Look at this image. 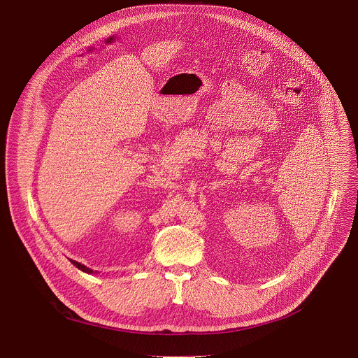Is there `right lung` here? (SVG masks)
Masks as SVG:
<instances>
[{
  "label": "right lung",
  "instance_id": "obj_1",
  "mask_svg": "<svg viewBox=\"0 0 358 358\" xmlns=\"http://www.w3.org/2000/svg\"><path fill=\"white\" fill-rule=\"evenodd\" d=\"M71 262L78 268V269H80L82 272H86V273H93V271L92 269H89V268H86L85 265H82V264H79V262H76V261H72L71 259Z\"/></svg>",
  "mask_w": 358,
  "mask_h": 358
}]
</instances>
